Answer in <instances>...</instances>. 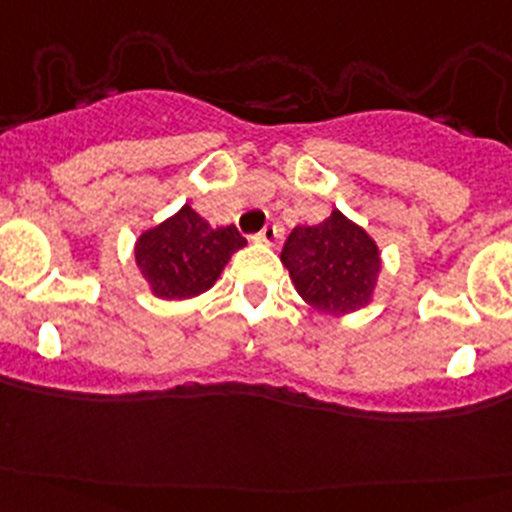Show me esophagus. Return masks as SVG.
<instances>
[{
	"label": "esophagus",
	"mask_w": 512,
	"mask_h": 512,
	"mask_svg": "<svg viewBox=\"0 0 512 512\" xmlns=\"http://www.w3.org/2000/svg\"><path fill=\"white\" fill-rule=\"evenodd\" d=\"M255 242H262V245H275L277 240H280V230H277L275 225H267L265 230L257 232L255 237H252Z\"/></svg>",
	"instance_id": "obj_1"
}]
</instances>
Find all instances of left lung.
Masks as SVG:
<instances>
[{"label": "left lung", "instance_id": "left-lung-1", "mask_svg": "<svg viewBox=\"0 0 512 512\" xmlns=\"http://www.w3.org/2000/svg\"><path fill=\"white\" fill-rule=\"evenodd\" d=\"M299 297L329 317L366 309L376 297L384 257L374 237L342 210L317 225H299L282 250Z\"/></svg>", "mask_w": 512, "mask_h": 512}]
</instances>
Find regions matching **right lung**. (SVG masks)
<instances>
[{"mask_svg":"<svg viewBox=\"0 0 512 512\" xmlns=\"http://www.w3.org/2000/svg\"><path fill=\"white\" fill-rule=\"evenodd\" d=\"M245 245L235 225L213 227L185 203L178 213L138 235L133 257L153 297L183 302L208 292L230 257Z\"/></svg>","mask_w":512,"mask_h":512,"instance_id":"1","label":"right lung"}]
</instances>
